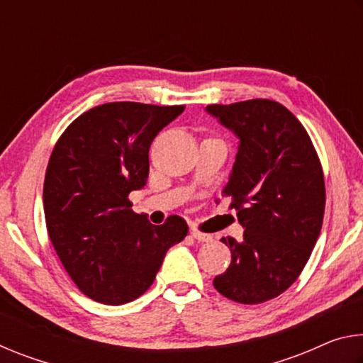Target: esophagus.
Wrapping results in <instances>:
<instances>
[{
    "mask_svg": "<svg viewBox=\"0 0 363 363\" xmlns=\"http://www.w3.org/2000/svg\"><path fill=\"white\" fill-rule=\"evenodd\" d=\"M190 235H192L195 240H199V242H211L213 240V235H210V233H203V232H200V230H190Z\"/></svg>",
    "mask_w": 363,
    "mask_h": 363,
    "instance_id": "obj_1",
    "label": "esophagus"
}]
</instances>
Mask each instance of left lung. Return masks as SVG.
Here are the masks:
<instances>
[{"mask_svg":"<svg viewBox=\"0 0 363 363\" xmlns=\"http://www.w3.org/2000/svg\"><path fill=\"white\" fill-rule=\"evenodd\" d=\"M240 139L224 196L243 240L223 237L232 261L213 285L242 304L277 298L303 272L325 211L320 160L301 121L281 104L251 99L206 107Z\"/></svg>","mask_w":363,"mask_h":363,"instance_id":"left-lung-1","label":"left lung"}]
</instances>
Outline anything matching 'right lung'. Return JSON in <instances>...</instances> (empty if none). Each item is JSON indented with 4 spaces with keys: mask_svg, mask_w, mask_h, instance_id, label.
Listing matches in <instances>:
<instances>
[{
    "mask_svg": "<svg viewBox=\"0 0 363 363\" xmlns=\"http://www.w3.org/2000/svg\"><path fill=\"white\" fill-rule=\"evenodd\" d=\"M184 108L108 102L73 120L54 145L43 187L48 233L78 290L97 303L144 294L187 235L181 216L153 225L128 199L149 177L152 140Z\"/></svg>",
    "mask_w": 363,
    "mask_h": 363,
    "instance_id": "obj_1",
    "label": "right lung"
}]
</instances>
